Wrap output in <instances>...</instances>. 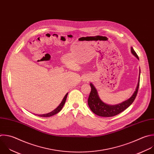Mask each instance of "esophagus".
Segmentation results:
<instances>
[{
    "instance_id": "obj_1",
    "label": "esophagus",
    "mask_w": 154,
    "mask_h": 154,
    "mask_svg": "<svg viewBox=\"0 0 154 154\" xmlns=\"http://www.w3.org/2000/svg\"><path fill=\"white\" fill-rule=\"evenodd\" d=\"M91 79V77L89 75H85L83 77V81L85 82H87L88 81H89Z\"/></svg>"
}]
</instances>
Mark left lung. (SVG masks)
<instances>
[{
    "mask_svg": "<svg viewBox=\"0 0 154 154\" xmlns=\"http://www.w3.org/2000/svg\"><path fill=\"white\" fill-rule=\"evenodd\" d=\"M131 53L138 60H139V58L137 53L135 52V51L132 47L131 48ZM140 73H139V77H138L137 86L136 87L135 91H134L132 96L129 98L127 99L126 100L122 102V103H119L117 105H108L102 101L98 95L97 89L92 83H90V86L91 87V91L89 95L88 103L91 110L95 114L100 117H113L125 111L133 103V101H134L137 96L138 88H139V84H140Z\"/></svg>",
    "mask_w": 154,
    "mask_h": 154,
    "instance_id": "obj_1",
    "label": "left lung"
}]
</instances>
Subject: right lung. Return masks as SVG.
I'll list each match as a JSON object with an SVG mask.
<instances>
[{
  "mask_svg": "<svg viewBox=\"0 0 154 154\" xmlns=\"http://www.w3.org/2000/svg\"><path fill=\"white\" fill-rule=\"evenodd\" d=\"M68 94V93H67V94L65 95V97H64V98H63V100H62V102L60 103V104L54 111H51V112H49V113H48V114H42V115L36 114V116H39V117H49L53 116H54V115L57 114L58 112H59L62 110V109L63 108V106H64V105H65V101H66V100Z\"/></svg>",
  "mask_w": 154,
  "mask_h": 154,
  "instance_id": "1",
  "label": "right lung"
}]
</instances>
